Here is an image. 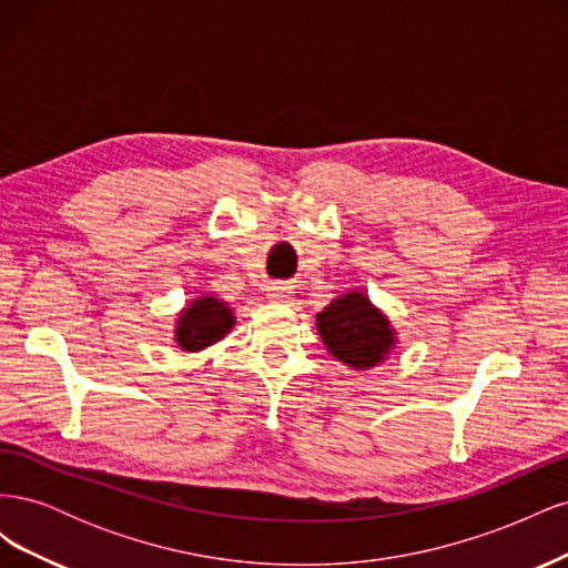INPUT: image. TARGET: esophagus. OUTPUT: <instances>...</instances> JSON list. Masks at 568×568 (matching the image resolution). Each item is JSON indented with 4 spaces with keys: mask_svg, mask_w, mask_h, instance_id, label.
<instances>
[{
    "mask_svg": "<svg viewBox=\"0 0 568 568\" xmlns=\"http://www.w3.org/2000/svg\"><path fill=\"white\" fill-rule=\"evenodd\" d=\"M274 303H288L291 298V288L286 284H277V286H270V294H267Z\"/></svg>",
    "mask_w": 568,
    "mask_h": 568,
    "instance_id": "obj_1",
    "label": "esophagus"
}]
</instances>
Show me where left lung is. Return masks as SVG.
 I'll list each match as a JSON object with an SVG mask.
<instances>
[{"label":"left lung","instance_id":"1","mask_svg":"<svg viewBox=\"0 0 568 568\" xmlns=\"http://www.w3.org/2000/svg\"><path fill=\"white\" fill-rule=\"evenodd\" d=\"M317 332L338 363L353 369L379 365L395 346V332L365 294H343L317 313Z\"/></svg>","mask_w":568,"mask_h":568}]
</instances>
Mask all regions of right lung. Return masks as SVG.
<instances>
[{
    "label": "right lung",
    "mask_w": 568,
    "mask_h": 568,
    "mask_svg": "<svg viewBox=\"0 0 568 568\" xmlns=\"http://www.w3.org/2000/svg\"><path fill=\"white\" fill-rule=\"evenodd\" d=\"M234 326V313L227 303L215 296H201L180 313L175 326L178 346L186 353H196L225 338Z\"/></svg>",
    "instance_id": "1"
}]
</instances>
